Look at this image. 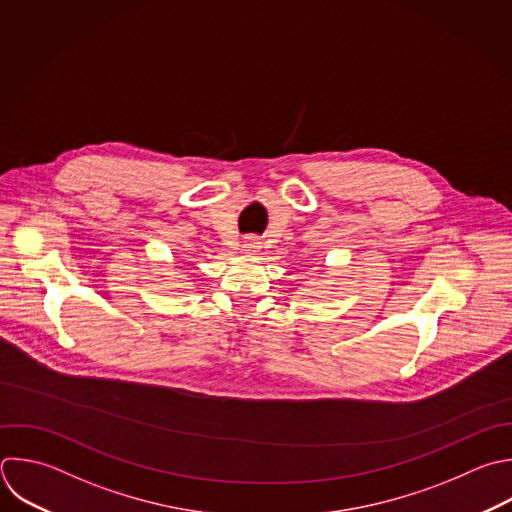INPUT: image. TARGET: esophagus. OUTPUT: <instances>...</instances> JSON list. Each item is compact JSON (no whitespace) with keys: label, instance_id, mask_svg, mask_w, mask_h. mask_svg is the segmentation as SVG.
<instances>
[{"label":"esophagus","instance_id":"obj_1","mask_svg":"<svg viewBox=\"0 0 512 512\" xmlns=\"http://www.w3.org/2000/svg\"><path fill=\"white\" fill-rule=\"evenodd\" d=\"M246 248L250 250V252H256V248H258V242H254V240H250L248 244H246Z\"/></svg>","mask_w":512,"mask_h":512}]
</instances>
